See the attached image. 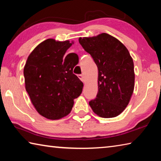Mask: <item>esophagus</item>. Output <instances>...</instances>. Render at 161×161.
I'll return each instance as SVG.
<instances>
[{
	"label": "esophagus",
	"instance_id": "obj_1",
	"mask_svg": "<svg viewBox=\"0 0 161 161\" xmlns=\"http://www.w3.org/2000/svg\"><path fill=\"white\" fill-rule=\"evenodd\" d=\"M79 78L80 79V80H81L83 81V82H84V76L82 75H79Z\"/></svg>",
	"mask_w": 161,
	"mask_h": 161
}]
</instances>
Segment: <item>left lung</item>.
Masks as SVG:
<instances>
[{"label": "left lung", "instance_id": "obj_1", "mask_svg": "<svg viewBox=\"0 0 161 161\" xmlns=\"http://www.w3.org/2000/svg\"><path fill=\"white\" fill-rule=\"evenodd\" d=\"M79 42L98 68V93L89 106L102 118L119 116L129 104L134 90V65L129 50L107 33L80 37Z\"/></svg>", "mask_w": 161, "mask_h": 161}]
</instances>
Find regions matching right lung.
Returning <instances> with one entry per match:
<instances>
[{"mask_svg": "<svg viewBox=\"0 0 161 161\" xmlns=\"http://www.w3.org/2000/svg\"><path fill=\"white\" fill-rule=\"evenodd\" d=\"M72 44L74 42L69 40H46L29 54L24 67L25 89L32 105L48 119L67 116L74 99L82 92V81L73 74L77 54L72 53L64 58Z\"/></svg>", "mask_w": 161, "mask_h": 161, "instance_id": "right-lung-1", "label": "right lung"}]
</instances>
